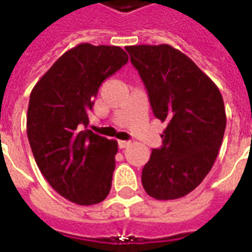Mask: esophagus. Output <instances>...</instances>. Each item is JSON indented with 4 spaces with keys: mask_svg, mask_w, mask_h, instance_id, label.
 I'll list each match as a JSON object with an SVG mask.
<instances>
[{
    "mask_svg": "<svg viewBox=\"0 0 252 252\" xmlns=\"http://www.w3.org/2000/svg\"><path fill=\"white\" fill-rule=\"evenodd\" d=\"M117 144H119V149H126V147H128L131 144V142L129 140H119Z\"/></svg>",
    "mask_w": 252,
    "mask_h": 252,
    "instance_id": "1",
    "label": "esophagus"
}]
</instances>
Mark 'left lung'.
Listing matches in <instances>:
<instances>
[{"mask_svg":"<svg viewBox=\"0 0 252 252\" xmlns=\"http://www.w3.org/2000/svg\"><path fill=\"white\" fill-rule=\"evenodd\" d=\"M149 94L153 113L166 121L162 146L142 170L146 192L158 200L193 191L210 172L226 116L220 90L184 53L169 45L126 46Z\"/></svg>","mask_w":252,"mask_h":252,"instance_id":"left-lung-1","label":"left lung"}]
</instances>
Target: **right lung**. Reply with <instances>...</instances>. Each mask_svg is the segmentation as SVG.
I'll list each match as a JSON object with an SVG mask.
<instances>
[{
	"instance_id": "right-lung-1",
	"label": "right lung",
	"mask_w": 252,
	"mask_h": 252,
	"mask_svg": "<svg viewBox=\"0 0 252 252\" xmlns=\"http://www.w3.org/2000/svg\"><path fill=\"white\" fill-rule=\"evenodd\" d=\"M119 46L80 43L60 57L30 95L27 136L38 168L65 199L96 205L110 192L117 142L90 129L102 82L126 64Z\"/></svg>"
}]
</instances>
